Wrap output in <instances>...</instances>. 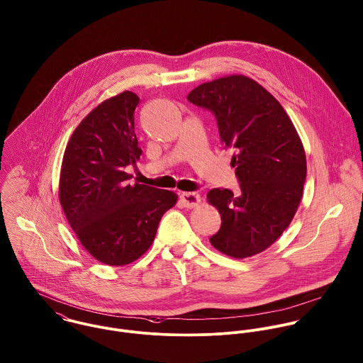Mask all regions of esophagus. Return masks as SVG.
Segmentation results:
<instances>
[{
	"label": "esophagus",
	"mask_w": 363,
	"mask_h": 363,
	"mask_svg": "<svg viewBox=\"0 0 363 363\" xmlns=\"http://www.w3.org/2000/svg\"><path fill=\"white\" fill-rule=\"evenodd\" d=\"M181 202L184 203L185 208H196L201 203V196L194 192H182L181 194Z\"/></svg>",
	"instance_id": "obj_1"
}]
</instances>
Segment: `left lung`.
<instances>
[{
  "mask_svg": "<svg viewBox=\"0 0 363 363\" xmlns=\"http://www.w3.org/2000/svg\"><path fill=\"white\" fill-rule=\"evenodd\" d=\"M188 101L215 113L240 181L237 195L208 194L221 218L211 244L237 259L257 255L281 237L301 202L307 165L297 130L278 99L242 74L203 82Z\"/></svg>",
  "mask_w": 363,
  "mask_h": 363,
  "instance_id": "obj_1",
  "label": "left lung"
}]
</instances>
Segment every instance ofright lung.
I'll return each mask as SVG.
<instances>
[{
	"label": "right lung",
	"instance_id": "add662e5",
	"mask_svg": "<svg viewBox=\"0 0 363 363\" xmlns=\"http://www.w3.org/2000/svg\"><path fill=\"white\" fill-rule=\"evenodd\" d=\"M139 102L123 91L94 108L75 128L60 169L59 199L78 241L111 267L139 259L178 201L172 191L128 181L125 168L142 155L135 133Z\"/></svg>",
	"mask_w": 363,
	"mask_h": 363
}]
</instances>
